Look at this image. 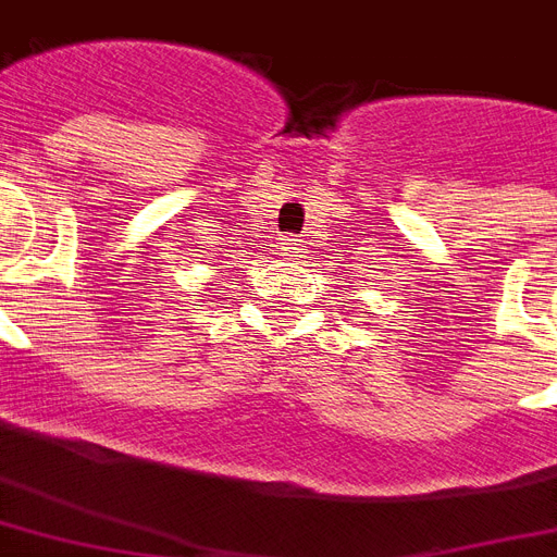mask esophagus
<instances>
[{
	"label": "esophagus",
	"instance_id": "obj_1",
	"mask_svg": "<svg viewBox=\"0 0 557 557\" xmlns=\"http://www.w3.org/2000/svg\"><path fill=\"white\" fill-rule=\"evenodd\" d=\"M280 245H283V253H286V257H297V253L304 250L300 239H288V236L283 242H280Z\"/></svg>",
	"mask_w": 557,
	"mask_h": 557
}]
</instances>
